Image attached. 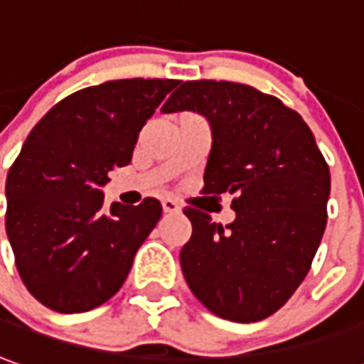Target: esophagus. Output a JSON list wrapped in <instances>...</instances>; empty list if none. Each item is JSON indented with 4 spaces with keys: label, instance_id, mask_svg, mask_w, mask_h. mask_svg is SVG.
<instances>
[{
    "label": "esophagus",
    "instance_id": "1",
    "mask_svg": "<svg viewBox=\"0 0 364 364\" xmlns=\"http://www.w3.org/2000/svg\"><path fill=\"white\" fill-rule=\"evenodd\" d=\"M162 210H164L166 214H178V212H180V206H178V202H174L172 198H166V200H162Z\"/></svg>",
    "mask_w": 364,
    "mask_h": 364
}]
</instances>
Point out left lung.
<instances>
[{
    "mask_svg": "<svg viewBox=\"0 0 364 364\" xmlns=\"http://www.w3.org/2000/svg\"><path fill=\"white\" fill-rule=\"evenodd\" d=\"M164 112L196 110L212 124L204 194H232L222 225L184 208L192 237L180 252L188 287L222 319L254 323L301 285L327 225L329 166L299 112L232 81H186Z\"/></svg>",
    "mask_w": 364,
    "mask_h": 364,
    "instance_id": "obj_1",
    "label": "left lung"
}]
</instances>
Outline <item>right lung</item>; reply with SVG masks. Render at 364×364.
<instances>
[{
  "label": "right lung",
  "mask_w": 364,
  "mask_h": 364,
  "mask_svg": "<svg viewBox=\"0 0 364 364\" xmlns=\"http://www.w3.org/2000/svg\"><path fill=\"white\" fill-rule=\"evenodd\" d=\"M176 79H120L65 97L35 124L5 182V232L27 291L57 313L109 301L162 206L102 208L101 186L127 166L139 132Z\"/></svg>",
  "instance_id": "obj_1"
}]
</instances>
